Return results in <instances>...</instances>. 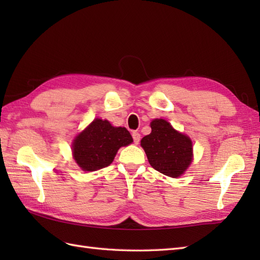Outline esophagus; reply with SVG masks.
Returning a JSON list of instances; mask_svg holds the SVG:
<instances>
[{
	"label": "esophagus",
	"instance_id": "34e87169",
	"mask_svg": "<svg viewBox=\"0 0 260 260\" xmlns=\"http://www.w3.org/2000/svg\"><path fill=\"white\" fill-rule=\"evenodd\" d=\"M132 136H133V140H134L135 144H139L140 140H141V134L139 133V132H133V133H132Z\"/></svg>",
	"mask_w": 260,
	"mask_h": 260
}]
</instances>
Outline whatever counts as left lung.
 <instances>
[{
    "label": "left lung",
    "instance_id": "8db88e82",
    "mask_svg": "<svg viewBox=\"0 0 260 260\" xmlns=\"http://www.w3.org/2000/svg\"><path fill=\"white\" fill-rule=\"evenodd\" d=\"M151 128V134L141 141L148 162L159 173L178 178L191 164V140L176 132L164 119H154Z\"/></svg>",
    "mask_w": 260,
    "mask_h": 260
}]
</instances>
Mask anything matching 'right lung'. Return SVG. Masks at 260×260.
I'll list each match as a JSON object with an SVG mask.
<instances>
[{"label":"right lung","mask_w":260,"mask_h":260,"mask_svg":"<svg viewBox=\"0 0 260 260\" xmlns=\"http://www.w3.org/2000/svg\"><path fill=\"white\" fill-rule=\"evenodd\" d=\"M133 142L125 127H114L108 120L96 118L76 137L74 157L84 171H97L114 161L118 148Z\"/></svg>","instance_id":"1"}]
</instances>
